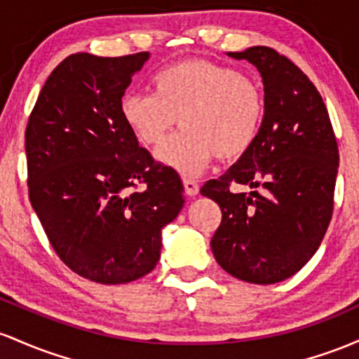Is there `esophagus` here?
Wrapping results in <instances>:
<instances>
[{
	"label": "esophagus",
	"mask_w": 359,
	"mask_h": 359,
	"mask_svg": "<svg viewBox=\"0 0 359 359\" xmlns=\"http://www.w3.org/2000/svg\"><path fill=\"white\" fill-rule=\"evenodd\" d=\"M183 187H184V191H187L188 196L198 195L200 184L196 183L195 180H191V178H183Z\"/></svg>",
	"instance_id": "obj_1"
}]
</instances>
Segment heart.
<instances>
[{
    "label": "heart",
    "instance_id": "1",
    "mask_svg": "<svg viewBox=\"0 0 359 359\" xmlns=\"http://www.w3.org/2000/svg\"><path fill=\"white\" fill-rule=\"evenodd\" d=\"M154 95L127 93L120 115L144 146H156L178 122L156 159L181 175H198L215 158L233 161L255 146L264 118L263 90L233 67L191 59L152 78Z\"/></svg>",
    "mask_w": 359,
    "mask_h": 359
}]
</instances>
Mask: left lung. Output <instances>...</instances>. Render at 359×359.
<instances>
[{"instance_id":"1","label":"left lung","mask_w":359,"mask_h":359,"mask_svg":"<svg viewBox=\"0 0 359 359\" xmlns=\"http://www.w3.org/2000/svg\"><path fill=\"white\" fill-rule=\"evenodd\" d=\"M227 55L259 71L264 118L255 146L201 188L222 210L210 245L229 275L271 285L319 249L332 217L339 151L320 93L292 60L263 46ZM231 182L253 191L232 194Z\"/></svg>"}]
</instances>
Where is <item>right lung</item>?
Masks as SVG:
<instances>
[{
    "instance_id": "right-lung-1",
    "label": "right lung",
    "mask_w": 359,
    "mask_h": 359,
    "mask_svg": "<svg viewBox=\"0 0 359 359\" xmlns=\"http://www.w3.org/2000/svg\"><path fill=\"white\" fill-rule=\"evenodd\" d=\"M149 52L72 54L52 71L28 118V195L52 248L86 280L120 285L158 264L164 225L183 208V184L120 115ZM144 187L140 191L135 188Z\"/></svg>"
}]
</instances>
